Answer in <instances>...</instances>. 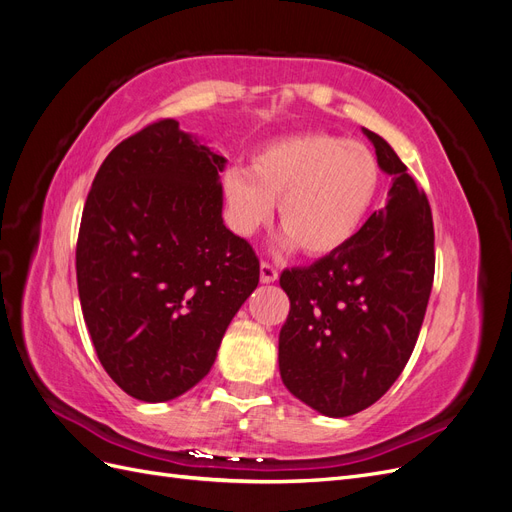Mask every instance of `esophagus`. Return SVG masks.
<instances>
[{
    "label": "esophagus",
    "mask_w": 512,
    "mask_h": 512,
    "mask_svg": "<svg viewBox=\"0 0 512 512\" xmlns=\"http://www.w3.org/2000/svg\"><path fill=\"white\" fill-rule=\"evenodd\" d=\"M277 269L273 265H269V262H262L260 265V282L262 284H273L277 280Z\"/></svg>",
    "instance_id": "34e87169"
}]
</instances>
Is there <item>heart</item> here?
Masks as SVG:
<instances>
[{
	"mask_svg": "<svg viewBox=\"0 0 512 512\" xmlns=\"http://www.w3.org/2000/svg\"><path fill=\"white\" fill-rule=\"evenodd\" d=\"M380 192V164L363 143L327 132L288 136L258 149L252 170L222 177L228 222L252 237L280 203L282 243L307 256H333L359 235Z\"/></svg>",
	"mask_w": 512,
	"mask_h": 512,
	"instance_id": "heart-1",
	"label": "heart"
}]
</instances>
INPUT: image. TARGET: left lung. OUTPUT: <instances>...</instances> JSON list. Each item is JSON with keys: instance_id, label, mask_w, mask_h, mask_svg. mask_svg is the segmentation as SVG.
<instances>
[{"instance_id": "8db88e82", "label": "left lung", "mask_w": 512, "mask_h": 512, "mask_svg": "<svg viewBox=\"0 0 512 512\" xmlns=\"http://www.w3.org/2000/svg\"><path fill=\"white\" fill-rule=\"evenodd\" d=\"M363 134L393 183L350 245L284 271L290 312L280 331L286 389L324 416L369 408L404 371L429 303L436 254L427 196L376 132Z\"/></svg>"}]
</instances>
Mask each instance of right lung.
I'll return each mask as SVG.
<instances>
[{"mask_svg": "<svg viewBox=\"0 0 512 512\" xmlns=\"http://www.w3.org/2000/svg\"><path fill=\"white\" fill-rule=\"evenodd\" d=\"M224 164L160 119L108 153L91 183L76 284L102 367L134 399L158 404L203 380L258 286L252 245L222 220Z\"/></svg>", "mask_w": 512, "mask_h": 512, "instance_id": "add662e5", "label": "right lung"}]
</instances>
